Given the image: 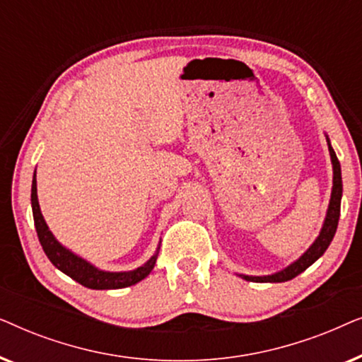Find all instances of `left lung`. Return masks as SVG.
I'll return each instance as SVG.
<instances>
[{"mask_svg":"<svg viewBox=\"0 0 362 362\" xmlns=\"http://www.w3.org/2000/svg\"><path fill=\"white\" fill-rule=\"evenodd\" d=\"M329 148L331 161H333V192H331V201L328 207V214H326V221L323 224V229H321L318 239L315 240V244L310 247L308 250L305 252L303 255L300 257L295 264L286 267L285 270L279 272V274L267 275V276H249V275H240L242 279L247 281H288L295 279L296 275H300L301 272H305L311 264H315L316 260L320 259L321 255L325 254L326 249H328L331 240L336 234V229H338V221H339V212H341V194H343V181H341V166L338 158H336V153L333 148Z\"/></svg>","mask_w":362,"mask_h":362,"instance_id":"1","label":"left lung"}]
</instances>
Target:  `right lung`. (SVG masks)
<instances>
[{
  "label": "right lung",
  "mask_w": 362,
  "mask_h": 362,
  "mask_svg": "<svg viewBox=\"0 0 362 362\" xmlns=\"http://www.w3.org/2000/svg\"><path fill=\"white\" fill-rule=\"evenodd\" d=\"M31 204H33V216H34V226H36V232L41 242L42 250L46 252L47 259L52 262L54 267L71 276L72 280L78 281V284L87 286L92 290H113V288H125V286H132L138 284V281L150 275L153 267L156 264L158 252L146 262L143 267H138L136 270L132 272H102L92 267L88 262H86L81 257L74 255L69 252L66 247H62L49 230L44 217L39 209L37 202V189H36V173L33 177V187H31Z\"/></svg>",
  "instance_id": "1"
}]
</instances>
